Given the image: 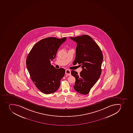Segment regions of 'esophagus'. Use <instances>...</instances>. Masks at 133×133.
Listing matches in <instances>:
<instances>
[{
    "label": "esophagus",
    "mask_w": 133,
    "mask_h": 133,
    "mask_svg": "<svg viewBox=\"0 0 133 133\" xmlns=\"http://www.w3.org/2000/svg\"><path fill=\"white\" fill-rule=\"evenodd\" d=\"M65 74L68 76H70L71 71L69 69H66V71H65Z\"/></svg>",
    "instance_id": "34e87169"
}]
</instances>
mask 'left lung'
Masks as SVG:
<instances>
[{
  "label": "left lung",
  "mask_w": 133,
  "mask_h": 133,
  "mask_svg": "<svg viewBox=\"0 0 133 133\" xmlns=\"http://www.w3.org/2000/svg\"><path fill=\"white\" fill-rule=\"evenodd\" d=\"M70 38L77 44L76 56L73 64L75 65L78 63L83 68L79 75L75 71H71V75L76 79L74 88L78 93L86 95L89 93L101 75L103 54L98 45L88 35Z\"/></svg>",
  "instance_id": "8db88e82"
}]
</instances>
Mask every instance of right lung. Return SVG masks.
I'll return each instance as SVG.
<instances>
[{
  "label": "right lung",
  "mask_w": 133,
  "mask_h": 133,
  "mask_svg": "<svg viewBox=\"0 0 133 133\" xmlns=\"http://www.w3.org/2000/svg\"><path fill=\"white\" fill-rule=\"evenodd\" d=\"M66 39V37L41 39L34 45L27 56L26 65L30 77L37 88L44 94H52L60 87L65 69H56L51 65L50 61L55 58L57 50Z\"/></svg>",
  "instance_id": "add662e5"
}]
</instances>
